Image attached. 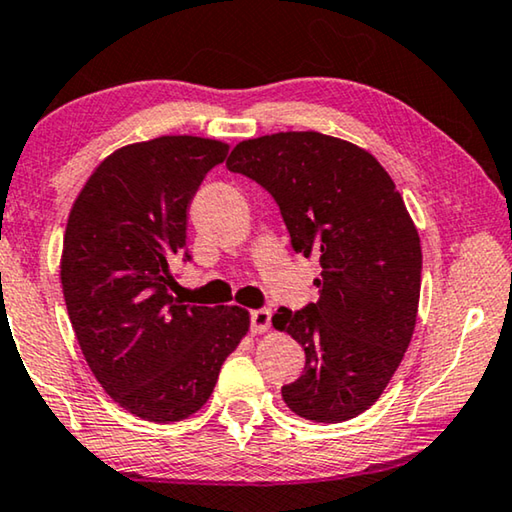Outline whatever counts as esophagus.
Listing matches in <instances>:
<instances>
[{
    "mask_svg": "<svg viewBox=\"0 0 512 512\" xmlns=\"http://www.w3.org/2000/svg\"><path fill=\"white\" fill-rule=\"evenodd\" d=\"M271 326V312L266 308L259 310H250V331L253 333H264L269 331Z\"/></svg>",
    "mask_w": 512,
    "mask_h": 512,
    "instance_id": "esophagus-1",
    "label": "esophagus"
}]
</instances>
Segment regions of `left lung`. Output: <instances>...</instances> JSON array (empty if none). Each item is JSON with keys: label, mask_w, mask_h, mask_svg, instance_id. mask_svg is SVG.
I'll return each instance as SVG.
<instances>
[{"label": "left lung", "mask_w": 512, "mask_h": 512, "mask_svg": "<svg viewBox=\"0 0 512 512\" xmlns=\"http://www.w3.org/2000/svg\"><path fill=\"white\" fill-rule=\"evenodd\" d=\"M227 170L259 183L294 253L322 264L319 299L273 317L305 352L282 400L315 423L363 414L407 352L421 296V241L402 195L375 156L315 131L239 142Z\"/></svg>", "instance_id": "1"}]
</instances>
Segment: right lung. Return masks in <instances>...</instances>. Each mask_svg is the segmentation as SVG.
<instances>
[{
    "instance_id": "obj_1",
    "label": "right lung",
    "mask_w": 512,
    "mask_h": 512,
    "mask_svg": "<svg viewBox=\"0 0 512 512\" xmlns=\"http://www.w3.org/2000/svg\"><path fill=\"white\" fill-rule=\"evenodd\" d=\"M227 144L165 135L114 151L68 216L61 287L75 338L105 393L151 423L181 421L213 393L248 331L239 305L172 296V262H190V202Z\"/></svg>"
}]
</instances>
